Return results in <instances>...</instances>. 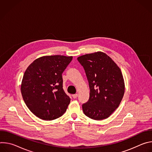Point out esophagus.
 Masks as SVG:
<instances>
[{"label":"esophagus","mask_w":152,"mask_h":152,"mask_svg":"<svg viewBox=\"0 0 152 152\" xmlns=\"http://www.w3.org/2000/svg\"><path fill=\"white\" fill-rule=\"evenodd\" d=\"M77 94H73L72 95V97L74 98V99H76L77 97Z\"/></svg>","instance_id":"esophagus-1"}]
</instances>
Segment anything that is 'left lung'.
<instances>
[{"label": "left lung", "instance_id": "8db88e82", "mask_svg": "<svg viewBox=\"0 0 152 152\" xmlns=\"http://www.w3.org/2000/svg\"><path fill=\"white\" fill-rule=\"evenodd\" d=\"M77 61L84 69L90 90L89 100L82 104L83 113L96 120L109 117L118 107L124 93L120 68L101 52L80 56Z\"/></svg>", "mask_w": 152, "mask_h": 152}]
</instances>
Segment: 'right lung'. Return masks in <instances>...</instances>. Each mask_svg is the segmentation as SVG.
Instances as JSON below:
<instances>
[{
	"label": "right lung",
	"mask_w": 152,
	"mask_h": 152,
	"mask_svg": "<svg viewBox=\"0 0 152 152\" xmlns=\"http://www.w3.org/2000/svg\"><path fill=\"white\" fill-rule=\"evenodd\" d=\"M72 59L62 55L42 56L26 70L21 95L29 110L40 119L55 120L66 111L70 98L63 90L62 74Z\"/></svg>",
	"instance_id": "right-lung-1"
}]
</instances>
